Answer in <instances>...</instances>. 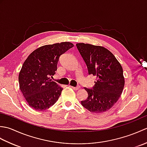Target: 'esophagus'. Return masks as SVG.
Here are the masks:
<instances>
[{"mask_svg":"<svg viewBox=\"0 0 147 147\" xmlns=\"http://www.w3.org/2000/svg\"><path fill=\"white\" fill-rule=\"evenodd\" d=\"M71 88H73V90H79V89H80V86H76V87L71 86Z\"/></svg>","mask_w":147,"mask_h":147,"instance_id":"esophagus-1","label":"esophagus"}]
</instances>
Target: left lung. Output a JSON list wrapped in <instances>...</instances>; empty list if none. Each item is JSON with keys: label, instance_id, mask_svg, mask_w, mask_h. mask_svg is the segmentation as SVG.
Returning <instances> with one entry per match:
<instances>
[{"label": "left lung", "instance_id": "obj_1", "mask_svg": "<svg viewBox=\"0 0 147 147\" xmlns=\"http://www.w3.org/2000/svg\"><path fill=\"white\" fill-rule=\"evenodd\" d=\"M76 47L88 68L96 76L93 88H85L88 98L82 105L91 112L101 113L112 108L119 98L124 86L123 70L115 56L104 47L79 43Z\"/></svg>", "mask_w": 147, "mask_h": 147}]
</instances>
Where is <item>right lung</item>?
Wrapping results in <instances>:
<instances>
[{"instance_id":"1","label":"right lung","mask_w":147,"mask_h":147,"mask_svg":"<svg viewBox=\"0 0 147 147\" xmlns=\"http://www.w3.org/2000/svg\"><path fill=\"white\" fill-rule=\"evenodd\" d=\"M74 45L65 42L40 47L24 62L19 74L20 88L30 107L45 111L57 101L63 88L51 79L60 56Z\"/></svg>"}]
</instances>
